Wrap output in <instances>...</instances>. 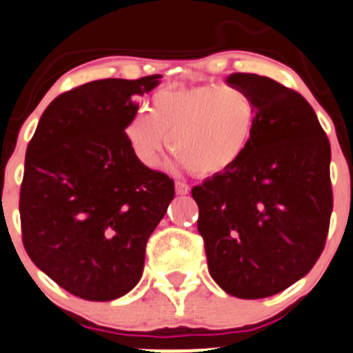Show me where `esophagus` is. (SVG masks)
I'll use <instances>...</instances> for the list:
<instances>
[{
  "label": "esophagus",
  "mask_w": 353,
  "mask_h": 353,
  "mask_svg": "<svg viewBox=\"0 0 353 353\" xmlns=\"http://www.w3.org/2000/svg\"><path fill=\"white\" fill-rule=\"evenodd\" d=\"M176 193L177 194H188V193H190V184L177 181V183H176Z\"/></svg>",
  "instance_id": "obj_1"
}]
</instances>
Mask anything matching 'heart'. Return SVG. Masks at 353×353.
<instances>
[{"mask_svg": "<svg viewBox=\"0 0 353 353\" xmlns=\"http://www.w3.org/2000/svg\"><path fill=\"white\" fill-rule=\"evenodd\" d=\"M255 125V105L236 85L196 84L153 94L150 115L138 112L125 125L132 152L155 167L167 145L188 170L214 176L245 153Z\"/></svg>", "mask_w": 353, "mask_h": 353, "instance_id": "1", "label": "heart"}]
</instances>
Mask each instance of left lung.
Returning a JSON list of instances; mask_svg holds the SVG:
<instances>
[{"label":"left lung","instance_id":"1","mask_svg":"<svg viewBox=\"0 0 353 353\" xmlns=\"http://www.w3.org/2000/svg\"><path fill=\"white\" fill-rule=\"evenodd\" d=\"M255 105L245 153L191 190L208 271L225 293L255 300L307 274L333 212L331 146L309 101L274 79L232 74Z\"/></svg>","mask_w":353,"mask_h":353}]
</instances>
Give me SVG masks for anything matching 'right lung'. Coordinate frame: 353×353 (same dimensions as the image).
I'll list each match as a JSON object with an SVG mask.
<instances>
[{"label":"right lung","instance_id":"1","mask_svg":"<svg viewBox=\"0 0 353 353\" xmlns=\"http://www.w3.org/2000/svg\"><path fill=\"white\" fill-rule=\"evenodd\" d=\"M162 75L101 79L54 98L27 145L20 228L27 255L58 286L108 302L141 279L146 241L174 181L132 152L125 125Z\"/></svg>","mask_w":353,"mask_h":353}]
</instances>
